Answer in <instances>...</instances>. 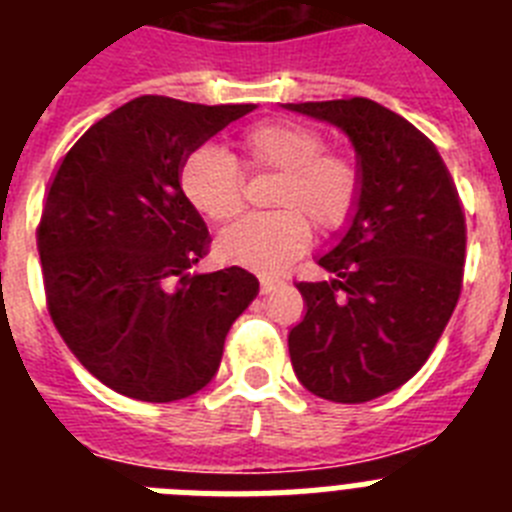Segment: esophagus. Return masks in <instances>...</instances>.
<instances>
[{
	"label": "esophagus",
	"instance_id": "esophagus-1",
	"mask_svg": "<svg viewBox=\"0 0 512 512\" xmlns=\"http://www.w3.org/2000/svg\"><path fill=\"white\" fill-rule=\"evenodd\" d=\"M259 282H261V292H264V295H269L271 289L279 284V277H274V274H259Z\"/></svg>",
	"mask_w": 512,
	"mask_h": 512
}]
</instances>
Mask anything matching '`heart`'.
<instances>
[{
  "label": "heart",
  "instance_id": "1",
  "mask_svg": "<svg viewBox=\"0 0 512 512\" xmlns=\"http://www.w3.org/2000/svg\"><path fill=\"white\" fill-rule=\"evenodd\" d=\"M246 161L277 171L269 184L266 212H243L217 233L225 259L274 269L302 251L315 228H338L354 212L361 169L354 156L325 146L320 130L297 120H264L238 138ZM179 187L207 220H225L243 200V179L233 158L220 148H192L179 166Z\"/></svg>",
  "mask_w": 512,
  "mask_h": 512
}]
</instances>
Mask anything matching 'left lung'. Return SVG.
<instances>
[{"label":"left lung","instance_id":"8db88e82","mask_svg":"<svg viewBox=\"0 0 512 512\" xmlns=\"http://www.w3.org/2000/svg\"><path fill=\"white\" fill-rule=\"evenodd\" d=\"M351 138L359 156L356 212L300 282L305 318L289 359L312 395L369 402L415 377L461 295L467 225L436 146L405 117L366 97L284 104Z\"/></svg>","mask_w":512,"mask_h":512}]
</instances>
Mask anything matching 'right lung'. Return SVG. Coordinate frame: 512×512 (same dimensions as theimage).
I'll use <instances>...</instances> for the list:
<instances>
[{
  "mask_svg": "<svg viewBox=\"0 0 512 512\" xmlns=\"http://www.w3.org/2000/svg\"><path fill=\"white\" fill-rule=\"evenodd\" d=\"M251 110L143 94L94 122L48 184L38 225L48 312L76 359L120 395L200 392L259 295L241 266L192 274L210 233L179 187L182 158Z\"/></svg>",
  "mask_w": 512,
  "mask_h": 512,
  "instance_id": "add662e5",
  "label": "right lung"
}]
</instances>
